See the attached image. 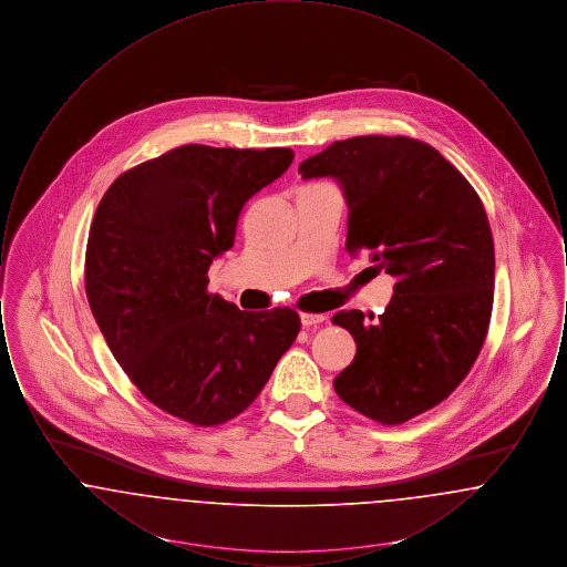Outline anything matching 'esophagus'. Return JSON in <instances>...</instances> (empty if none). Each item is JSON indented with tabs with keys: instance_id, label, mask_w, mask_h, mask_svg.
Segmentation results:
<instances>
[{
	"instance_id": "esophagus-1",
	"label": "esophagus",
	"mask_w": 567,
	"mask_h": 567,
	"mask_svg": "<svg viewBox=\"0 0 567 567\" xmlns=\"http://www.w3.org/2000/svg\"><path fill=\"white\" fill-rule=\"evenodd\" d=\"M324 315H312V312H301V324L310 327V324L323 323Z\"/></svg>"
}]
</instances>
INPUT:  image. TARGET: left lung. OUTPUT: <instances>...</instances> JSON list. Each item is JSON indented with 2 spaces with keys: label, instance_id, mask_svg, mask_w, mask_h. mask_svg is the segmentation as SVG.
Segmentation results:
<instances>
[{
  "label": "left lung",
  "instance_id": "left-lung-1",
  "mask_svg": "<svg viewBox=\"0 0 567 567\" xmlns=\"http://www.w3.org/2000/svg\"><path fill=\"white\" fill-rule=\"evenodd\" d=\"M331 176L349 204L347 250L395 278L382 315L340 310L357 352L333 389L363 416L400 425L444 402L485 344L495 248L474 187L433 146L405 135H357L301 162Z\"/></svg>",
  "mask_w": 567,
  "mask_h": 567
}]
</instances>
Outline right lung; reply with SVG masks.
Returning <instances> with one entry per match:
<instances>
[{"mask_svg": "<svg viewBox=\"0 0 567 567\" xmlns=\"http://www.w3.org/2000/svg\"><path fill=\"white\" fill-rule=\"evenodd\" d=\"M291 162V148L185 144L123 172L93 216L91 312L140 393L190 425L238 416L296 342V310L244 312L208 291L244 204Z\"/></svg>", "mask_w": 567, "mask_h": 567, "instance_id": "right-lung-1", "label": "right lung"}]
</instances>
